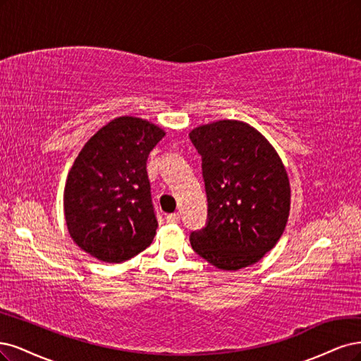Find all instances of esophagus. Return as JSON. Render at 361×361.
Returning <instances> with one entry per match:
<instances>
[{
    "instance_id": "obj_1",
    "label": "esophagus",
    "mask_w": 361,
    "mask_h": 361,
    "mask_svg": "<svg viewBox=\"0 0 361 361\" xmlns=\"http://www.w3.org/2000/svg\"><path fill=\"white\" fill-rule=\"evenodd\" d=\"M166 222L168 224H178L180 222V214L178 213H171V214H166Z\"/></svg>"
}]
</instances>
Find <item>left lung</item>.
<instances>
[{
	"instance_id": "obj_1",
	"label": "left lung",
	"mask_w": 361,
	"mask_h": 361,
	"mask_svg": "<svg viewBox=\"0 0 361 361\" xmlns=\"http://www.w3.org/2000/svg\"><path fill=\"white\" fill-rule=\"evenodd\" d=\"M190 141L202 160L207 224L190 244L220 270L258 262L282 237L290 189L281 157L246 123L224 120L196 127Z\"/></svg>"
}]
</instances>
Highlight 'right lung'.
<instances>
[{
    "mask_svg": "<svg viewBox=\"0 0 361 361\" xmlns=\"http://www.w3.org/2000/svg\"><path fill=\"white\" fill-rule=\"evenodd\" d=\"M165 132L141 118L108 123L80 149L64 189V216L78 246L103 262L145 250L157 229L147 159Z\"/></svg>",
    "mask_w": 361,
    "mask_h": 361,
    "instance_id": "add662e5",
    "label": "right lung"
}]
</instances>
